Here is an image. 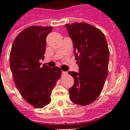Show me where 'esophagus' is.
<instances>
[{
  "instance_id": "esophagus-1",
  "label": "esophagus",
  "mask_w": 130,
  "mask_h": 130,
  "mask_svg": "<svg viewBox=\"0 0 130 130\" xmlns=\"http://www.w3.org/2000/svg\"><path fill=\"white\" fill-rule=\"evenodd\" d=\"M67 74V72H65V71H62V75H65Z\"/></svg>"
}]
</instances>
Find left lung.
Returning a JSON list of instances; mask_svg holds the SVG:
<instances>
[{
  "instance_id": "obj_1",
  "label": "left lung",
  "mask_w": 130,
  "mask_h": 130,
  "mask_svg": "<svg viewBox=\"0 0 130 130\" xmlns=\"http://www.w3.org/2000/svg\"><path fill=\"white\" fill-rule=\"evenodd\" d=\"M71 38L79 71H69L74 79L69 97L75 104L89 105L99 97L108 72L109 51L105 35L85 23L65 25Z\"/></svg>"
}]
</instances>
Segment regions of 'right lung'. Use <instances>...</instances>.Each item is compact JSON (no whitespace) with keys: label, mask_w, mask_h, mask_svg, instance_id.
<instances>
[{"label":"right lung","mask_w":130,"mask_h":130,"mask_svg":"<svg viewBox=\"0 0 130 130\" xmlns=\"http://www.w3.org/2000/svg\"><path fill=\"white\" fill-rule=\"evenodd\" d=\"M52 27L32 26L15 38L10 53V67L14 81L24 99L35 108L51 102V93L61 75L59 67H48L44 59L46 38Z\"/></svg>","instance_id":"add662e5"}]
</instances>
